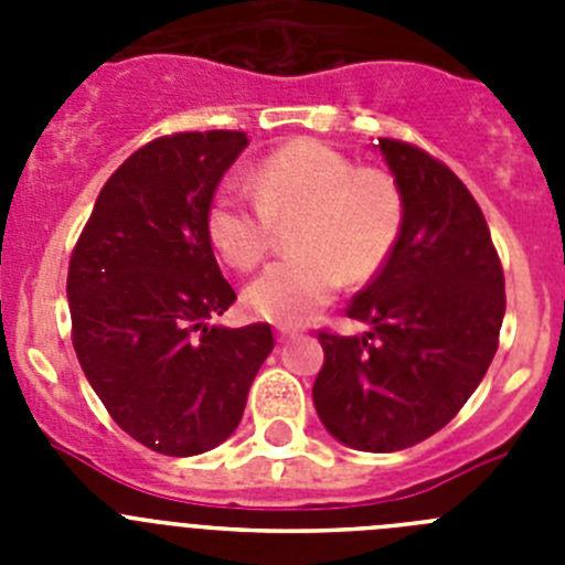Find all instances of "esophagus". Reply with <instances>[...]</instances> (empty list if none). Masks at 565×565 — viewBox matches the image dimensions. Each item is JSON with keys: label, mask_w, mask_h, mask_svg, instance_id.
Segmentation results:
<instances>
[{"label": "esophagus", "mask_w": 565, "mask_h": 565, "mask_svg": "<svg viewBox=\"0 0 565 565\" xmlns=\"http://www.w3.org/2000/svg\"><path fill=\"white\" fill-rule=\"evenodd\" d=\"M294 337L291 328H277V342H288Z\"/></svg>", "instance_id": "esophagus-1"}]
</instances>
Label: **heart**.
<instances>
[{
	"instance_id": "b5f03b06",
	"label": "heart",
	"mask_w": 565,
	"mask_h": 565,
	"mask_svg": "<svg viewBox=\"0 0 565 565\" xmlns=\"http://www.w3.org/2000/svg\"><path fill=\"white\" fill-rule=\"evenodd\" d=\"M246 194L228 183L206 214L214 252L252 271L271 252L277 228L290 226L291 257L279 259L243 294L248 311L299 326L348 282L384 268L404 228V194L387 169L356 167L339 149L299 138L268 152L248 174Z\"/></svg>"
}]
</instances>
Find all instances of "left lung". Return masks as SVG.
Here are the masks:
<instances>
[{
    "label": "left lung",
    "instance_id": "obj_1",
    "mask_svg": "<svg viewBox=\"0 0 565 565\" xmlns=\"http://www.w3.org/2000/svg\"><path fill=\"white\" fill-rule=\"evenodd\" d=\"M379 147L404 194L402 237L344 308L367 333L319 331L326 364L313 404L348 447L396 452L441 430L476 393L498 351L507 294L487 217L461 178L416 143Z\"/></svg>",
    "mask_w": 565,
    "mask_h": 565
}]
</instances>
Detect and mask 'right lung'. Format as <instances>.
<instances>
[{"label": "right lung", "instance_id": "obj_1", "mask_svg": "<svg viewBox=\"0 0 565 565\" xmlns=\"http://www.w3.org/2000/svg\"><path fill=\"white\" fill-rule=\"evenodd\" d=\"M246 132H172L109 174L70 254L73 348L113 422L161 456L206 452L237 430L274 351L268 322L209 326L237 294L206 214Z\"/></svg>", "mask_w": 565, "mask_h": 565}]
</instances>
